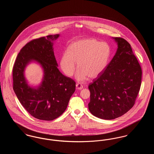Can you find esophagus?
<instances>
[{"mask_svg":"<svg viewBox=\"0 0 154 154\" xmlns=\"http://www.w3.org/2000/svg\"><path fill=\"white\" fill-rule=\"evenodd\" d=\"M75 86H76V89H79V90H80V89H82L83 88V86L81 84H79V83L77 84Z\"/></svg>","mask_w":154,"mask_h":154,"instance_id":"34e87169","label":"esophagus"}]
</instances>
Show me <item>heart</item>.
Segmentation results:
<instances>
[{"label": "heart", "mask_w": 154, "mask_h": 154, "mask_svg": "<svg viewBox=\"0 0 154 154\" xmlns=\"http://www.w3.org/2000/svg\"><path fill=\"white\" fill-rule=\"evenodd\" d=\"M110 46L94 38H87L77 40L69 47L68 51L63 54L60 65L66 75H73L79 68L75 79L83 81L95 79L102 73L108 65L110 57Z\"/></svg>", "instance_id": "b5f03b06"}]
</instances>
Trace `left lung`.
<instances>
[{
    "label": "left lung",
    "instance_id": "1",
    "mask_svg": "<svg viewBox=\"0 0 154 154\" xmlns=\"http://www.w3.org/2000/svg\"><path fill=\"white\" fill-rule=\"evenodd\" d=\"M117 44L115 55L97 79L88 87V109L103 119L119 117L132 109L139 92L142 71L130 44L112 37Z\"/></svg>",
    "mask_w": 154,
    "mask_h": 154
}]
</instances>
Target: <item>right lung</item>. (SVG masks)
I'll return each instance as SVG.
<instances>
[{"label": "right lung", "instance_id": "obj_1", "mask_svg": "<svg viewBox=\"0 0 154 154\" xmlns=\"http://www.w3.org/2000/svg\"><path fill=\"white\" fill-rule=\"evenodd\" d=\"M60 35L32 40L21 50L13 69V89L20 102L31 116L52 121L66 110L75 90V82L59 70L54 52V42ZM31 63L38 64L44 74L38 86L30 85L24 75Z\"/></svg>", "mask_w": 154, "mask_h": 154}]
</instances>
